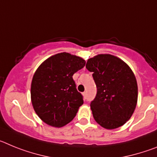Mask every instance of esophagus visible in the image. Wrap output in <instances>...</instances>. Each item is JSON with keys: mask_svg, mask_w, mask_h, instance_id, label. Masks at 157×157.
I'll use <instances>...</instances> for the list:
<instances>
[{"mask_svg": "<svg viewBox=\"0 0 157 157\" xmlns=\"http://www.w3.org/2000/svg\"><path fill=\"white\" fill-rule=\"evenodd\" d=\"M82 96L84 97V98H86V92H83L82 93Z\"/></svg>", "mask_w": 157, "mask_h": 157, "instance_id": "obj_1", "label": "esophagus"}]
</instances>
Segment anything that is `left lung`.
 Listing matches in <instances>:
<instances>
[{
  "mask_svg": "<svg viewBox=\"0 0 157 157\" xmlns=\"http://www.w3.org/2000/svg\"><path fill=\"white\" fill-rule=\"evenodd\" d=\"M98 91L90 108L97 123L107 130L124 125L138 102V83L134 72L120 58L98 54L87 60Z\"/></svg>",
  "mask_w": 157,
  "mask_h": 157,
  "instance_id": "obj_1",
  "label": "left lung"
}]
</instances>
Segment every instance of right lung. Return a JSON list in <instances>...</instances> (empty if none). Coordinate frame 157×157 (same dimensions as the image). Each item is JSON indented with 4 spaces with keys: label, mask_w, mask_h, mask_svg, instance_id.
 Listing matches in <instances>:
<instances>
[{
    "label": "right lung",
    "mask_w": 157,
    "mask_h": 157,
    "mask_svg": "<svg viewBox=\"0 0 157 157\" xmlns=\"http://www.w3.org/2000/svg\"><path fill=\"white\" fill-rule=\"evenodd\" d=\"M85 64L80 56L63 52L48 57L37 67L30 98L34 112L44 123L59 128L74 119L83 100L72 76Z\"/></svg>",
    "instance_id": "1"
}]
</instances>
